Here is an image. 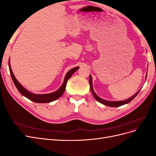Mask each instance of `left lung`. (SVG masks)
Masks as SVG:
<instances>
[{"label": "left lung", "instance_id": "obj_1", "mask_svg": "<svg viewBox=\"0 0 156 156\" xmlns=\"http://www.w3.org/2000/svg\"><path fill=\"white\" fill-rule=\"evenodd\" d=\"M146 77H147V73L146 75ZM89 83H90V90L91 92L92 93L93 96L94 97V98L96 99V100L99 101L100 103H102V104L108 106V107H120L122 105H124L125 104H127V103H129L131 100H133V99L136 96V95L139 94V92H140V90H139L136 92L135 94L133 96H131V98H129V99H127V100H124V101H107V100H103V99H101V98L99 97L97 94L95 93V92L94 91V89H93V87H92V77L91 75H90V79H89Z\"/></svg>", "mask_w": 156, "mask_h": 156}]
</instances>
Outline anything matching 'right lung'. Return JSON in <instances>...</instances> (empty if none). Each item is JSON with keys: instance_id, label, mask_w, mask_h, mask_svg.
Returning a JSON list of instances; mask_svg holds the SVG:
<instances>
[{"instance_id": "obj_1", "label": "right lung", "mask_w": 156, "mask_h": 156, "mask_svg": "<svg viewBox=\"0 0 156 156\" xmlns=\"http://www.w3.org/2000/svg\"><path fill=\"white\" fill-rule=\"evenodd\" d=\"M8 65H9V69H10V72L12 79L13 80V82L14 84H15V86L16 87L17 89L18 90V91L20 92L23 96L26 97L27 98L29 99V100L34 101L35 103H49L51 101H53L56 100H57V99H58L61 96H62L65 91L66 86L68 80L72 77L73 73H74V72H76V70H77L79 68V67L77 66V67L72 68V69H70L69 72L66 74L64 79V82L62 84V86H61L56 91L52 93H49V94H36L27 90L26 88H25L20 83H19V81L16 79V77L14 76V75L13 73V72L11 68L10 63V59H9Z\"/></svg>"}]
</instances>
